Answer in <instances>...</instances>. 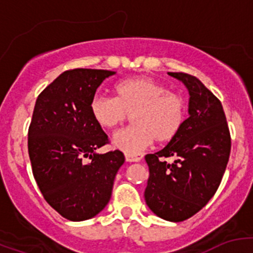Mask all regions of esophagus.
Listing matches in <instances>:
<instances>
[{
	"label": "esophagus",
	"instance_id": "34e87169",
	"mask_svg": "<svg viewBox=\"0 0 253 253\" xmlns=\"http://www.w3.org/2000/svg\"><path fill=\"white\" fill-rule=\"evenodd\" d=\"M125 158H126V162L137 163V162H141L143 155L142 154H125Z\"/></svg>",
	"mask_w": 253,
	"mask_h": 253
}]
</instances>
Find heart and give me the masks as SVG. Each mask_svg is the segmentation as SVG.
I'll return each instance as SVG.
<instances>
[{
    "instance_id": "b5f03b06",
    "label": "heart",
    "mask_w": 253,
    "mask_h": 253,
    "mask_svg": "<svg viewBox=\"0 0 253 253\" xmlns=\"http://www.w3.org/2000/svg\"><path fill=\"white\" fill-rule=\"evenodd\" d=\"M115 98L95 95L90 101L94 121L105 129H114L131 115L133 126L117 132L112 144L125 154H138L157 139L172 141L186 120V103L180 94L168 90L149 77H133L119 82Z\"/></svg>"
}]
</instances>
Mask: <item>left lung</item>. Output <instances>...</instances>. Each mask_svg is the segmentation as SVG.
Returning <instances> with one entry per match:
<instances>
[{
    "label": "left lung",
    "instance_id": "left-lung-1",
    "mask_svg": "<svg viewBox=\"0 0 253 253\" xmlns=\"http://www.w3.org/2000/svg\"><path fill=\"white\" fill-rule=\"evenodd\" d=\"M169 76L190 94L188 119L180 133L159 152L145 155L149 178L144 191L150 211L169 221L195 215L218 190L230 155L231 139L219 99L198 78L182 72ZM174 156L169 165L163 157Z\"/></svg>",
    "mask_w": 253,
    "mask_h": 253
}]
</instances>
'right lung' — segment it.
<instances>
[{"label": "right lung", "mask_w": 253, "mask_h": 253, "mask_svg": "<svg viewBox=\"0 0 253 253\" xmlns=\"http://www.w3.org/2000/svg\"><path fill=\"white\" fill-rule=\"evenodd\" d=\"M115 73L66 71L35 103L28 132L33 175L45 201L68 220H86L105 208L115 176L125 163L120 150L96 153L109 139L90 114L96 89ZM84 157L91 162L85 163Z\"/></svg>", "instance_id": "1"}]
</instances>
